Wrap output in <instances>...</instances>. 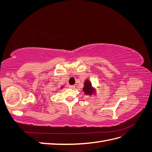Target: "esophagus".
<instances>
[{
    "instance_id": "esophagus-1",
    "label": "esophagus",
    "mask_w": 152,
    "mask_h": 152,
    "mask_svg": "<svg viewBox=\"0 0 152 152\" xmlns=\"http://www.w3.org/2000/svg\"><path fill=\"white\" fill-rule=\"evenodd\" d=\"M69 87V88H70V89H74L75 88V86H73V85H72V86H68Z\"/></svg>"
}]
</instances>
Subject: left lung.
I'll use <instances>...</instances> for the list:
<instances>
[{"label": "left lung", "mask_w": 152, "mask_h": 152, "mask_svg": "<svg viewBox=\"0 0 152 152\" xmlns=\"http://www.w3.org/2000/svg\"><path fill=\"white\" fill-rule=\"evenodd\" d=\"M85 94L91 95L93 93L94 89L92 88L91 83L89 80H86L84 83V87L83 88Z\"/></svg>", "instance_id": "8db88e82"}]
</instances>
